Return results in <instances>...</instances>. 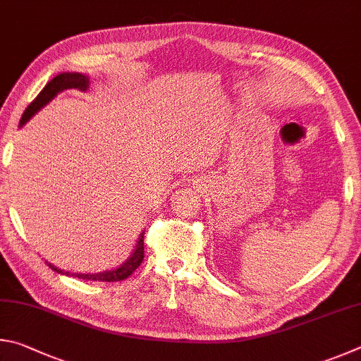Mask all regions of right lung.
Wrapping results in <instances>:
<instances>
[{"label":"right lung","instance_id":"obj_1","mask_svg":"<svg viewBox=\"0 0 361 361\" xmlns=\"http://www.w3.org/2000/svg\"><path fill=\"white\" fill-rule=\"evenodd\" d=\"M68 88H78V90L85 92L88 88V78L85 74H79V73H61L59 75H55V78L42 88L41 93L37 94L33 101H31L27 109H25L23 116L20 118V125L18 126H23L37 111H41L42 107L49 103V101H52L56 94L63 90H68ZM142 258H144V233L139 235L136 247H135V250H133V254L128 260L112 271H104V273H98V274H71V273H68V271L55 268L54 264H50V263H47V264L55 271V273L66 274V276H69V274L78 276L79 279H84V281L117 282V281H123L128 276H131L133 271H136L139 264L142 263Z\"/></svg>","mask_w":361,"mask_h":361}]
</instances>
